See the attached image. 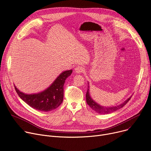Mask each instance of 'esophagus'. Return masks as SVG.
<instances>
[{
    "label": "esophagus",
    "instance_id": "1",
    "mask_svg": "<svg viewBox=\"0 0 151 151\" xmlns=\"http://www.w3.org/2000/svg\"><path fill=\"white\" fill-rule=\"evenodd\" d=\"M84 68L82 66H78L75 68V72L77 74H80V73H82L84 71Z\"/></svg>",
    "mask_w": 151,
    "mask_h": 151
}]
</instances>
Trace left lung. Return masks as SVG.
<instances>
[{
    "label": "left lung",
    "instance_id": "8db88e82",
    "mask_svg": "<svg viewBox=\"0 0 151 151\" xmlns=\"http://www.w3.org/2000/svg\"><path fill=\"white\" fill-rule=\"evenodd\" d=\"M131 97L128 98L126 101H125L123 103H122L119 106H113V107H103L99 105L98 103H96L95 101H93V100L91 98L90 96V93H89V86L88 87L87 93H86V101H87V103L88 104V106L92 109H93L96 112L99 114H101L111 113L122 108V107H123L129 101V100L131 99Z\"/></svg>",
    "mask_w": 151,
    "mask_h": 151
}]
</instances>
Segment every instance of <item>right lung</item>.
<instances>
[{"mask_svg":"<svg viewBox=\"0 0 151 151\" xmlns=\"http://www.w3.org/2000/svg\"><path fill=\"white\" fill-rule=\"evenodd\" d=\"M73 70H65L62 73L50 87L37 94L27 95L21 92L15 86L18 96L32 108L42 112H48L57 108L63 101L64 84Z\"/></svg>","mask_w":151,"mask_h":151,"instance_id":"right-lung-1","label":"right lung"}]
</instances>
